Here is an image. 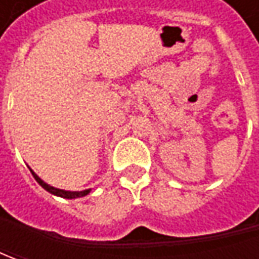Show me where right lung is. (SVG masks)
I'll return each instance as SVG.
<instances>
[{"label":"right lung","mask_w":259,"mask_h":259,"mask_svg":"<svg viewBox=\"0 0 259 259\" xmlns=\"http://www.w3.org/2000/svg\"><path fill=\"white\" fill-rule=\"evenodd\" d=\"M30 171L33 174V177H34L35 180H37V183L40 184L43 189H46L47 192H50L52 194H56V196H60V197H65V199H76V197H82V196H86V194L89 193L91 190H82V192H67V190H62V189H56L53 186H49L47 183H45L37 174L30 168Z\"/></svg>","instance_id":"right-lung-1"}]
</instances>
